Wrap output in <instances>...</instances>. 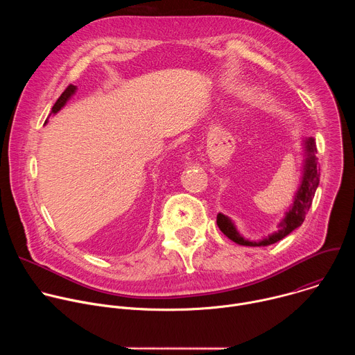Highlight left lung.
I'll return each mask as SVG.
<instances>
[{"label": "left lung", "instance_id": "left-lung-1", "mask_svg": "<svg viewBox=\"0 0 355 355\" xmlns=\"http://www.w3.org/2000/svg\"><path fill=\"white\" fill-rule=\"evenodd\" d=\"M303 151H305V162H303V171H302V180L299 184V188L295 193L293 202L289 208V211L285 214L284 219L278 225V230L272 234H268V237H264L259 241H251L244 239L236 229L234 223L230 218H227L223 214H218L216 223L223 234H226L230 240L240 245H250V247H261V245H270L279 240H282L285 236H288L291 232H293L296 227H299L312 205V200L315 196V192L319 187L320 181V173L318 166V157H316V141L313 137H306L302 140Z\"/></svg>", "mask_w": 355, "mask_h": 355}]
</instances>
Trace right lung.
<instances>
[{"instance_id": "right-lung-1", "label": "right lung", "mask_w": 355, "mask_h": 355, "mask_svg": "<svg viewBox=\"0 0 355 355\" xmlns=\"http://www.w3.org/2000/svg\"><path fill=\"white\" fill-rule=\"evenodd\" d=\"M76 89H77V87L76 85H69L66 89H64V92L59 96V99L56 101V104L53 105V108H52V114H58L66 104H67V101L74 95V92H76Z\"/></svg>"}]
</instances>
